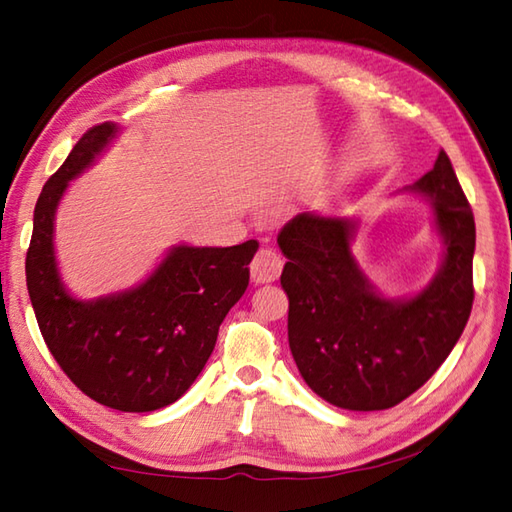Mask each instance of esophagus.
I'll return each instance as SVG.
<instances>
[{
    "label": "esophagus",
    "instance_id": "1",
    "mask_svg": "<svg viewBox=\"0 0 512 512\" xmlns=\"http://www.w3.org/2000/svg\"><path fill=\"white\" fill-rule=\"evenodd\" d=\"M281 268H284V262H281L277 250L262 248L250 264V277L255 284H270V281L279 279Z\"/></svg>",
    "mask_w": 512,
    "mask_h": 512
}]
</instances>
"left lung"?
<instances>
[{"label":"left lung","mask_w":512,"mask_h":512,"mask_svg":"<svg viewBox=\"0 0 512 512\" xmlns=\"http://www.w3.org/2000/svg\"><path fill=\"white\" fill-rule=\"evenodd\" d=\"M433 204L442 266L418 295L389 299L352 255L354 220L299 213L277 237L288 257V343L314 394L350 411L409 398L447 361L473 308L475 220L449 156L407 189Z\"/></svg>","instance_id":"8db88e82"}]
</instances>
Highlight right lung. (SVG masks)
<instances>
[{"instance_id":"right-lung-1","label":"right lung","mask_w":512,"mask_h":512,"mask_svg":"<svg viewBox=\"0 0 512 512\" xmlns=\"http://www.w3.org/2000/svg\"><path fill=\"white\" fill-rule=\"evenodd\" d=\"M118 125H94L43 184L26 255L32 310L50 354L85 396L118 411L176 402L204 369L217 330L248 286L259 244L173 246L143 284L92 301L65 290L54 257V213L68 182L112 143Z\"/></svg>"}]
</instances>
